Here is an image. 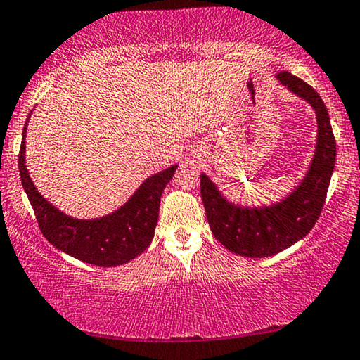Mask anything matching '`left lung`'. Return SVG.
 <instances>
[{"label": "left lung", "mask_w": 360, "mask_h": 360, "mask_svg": "<svg viewBox=\"0 0 360 360\" xmlns=\"http://www.w3.org/2000/svg\"><path fill=\"white\" fill-rule=\"evenodd\" d=\"M277 79L292 93L308 101L316 112V150L300 186L279 204L245 209L226 200L214 182L205 174L200 176V195L212 233L226 250L246 257L277 255L310 233L325 205L336 161V140L320 94L288 72H281Z\"/></svg>", "instance_id": "left-lung-1"}]
</instances>
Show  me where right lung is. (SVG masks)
<instances>
[{"instance_id":"1","label":"right lung","mask_w":360,"mask_h":360,"mask_svg":"<svg viewBox=\"0 0 360 360\" xmlns=\"http://www.w3.org/2000/svg\"><path fill=\"white\" fill-rule=\"evenodd\" d=\"M29 117L24 125L19 150V174L39 229L47 241L79 261L101 267L125 264L141 255L153 240L161 194L166 184L173 179L178 165L150 176L129 202L114 214L96 220L72 219L45 200L29 178L24 155Z\"/></svg>"}]
</instances>
